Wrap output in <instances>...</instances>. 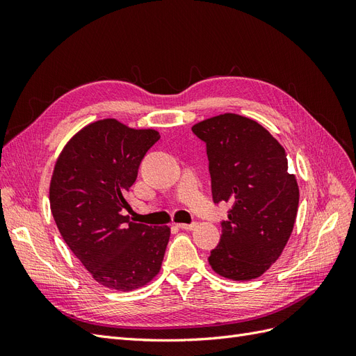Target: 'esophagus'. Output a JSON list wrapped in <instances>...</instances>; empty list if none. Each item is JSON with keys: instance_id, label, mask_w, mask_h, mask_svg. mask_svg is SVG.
Returning <instances> with one entry per match:
<instances>
[{"instance_id": "1", "label": "esophagus", "mask_w": 356, "mask_h": 356, "mask_svg": "<svg viewBox=\"0 0 356 356\" xmlns=\"http://www.w3.org/2000/svg\"><path fill=\"white\" fill-rule=\"evenodd\" d=\"M177 227L181 230H193L196 227V222H191V224H186V222H178Z\"/></svg>"}]
</instances>
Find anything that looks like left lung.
Segmentation results:
<instances>
[{
	"instance_id": "obj_1",
	"label": "left lung",
	"mask_w": 356,
	"mask_h": 356,
	"mask_svg": "<svg viewBox=\"0 0 356 356\" xmlns=\"http://www.w3.org/2000/svg\"><path fill=\"white\" fill-rule=\"evenodd\" d=\"M207 144L213 202H230L218 246L208 261L232 281L268 270L294 229L298 184L288 172L284 147L260 123L225 113L191 127Z\"/></svg>"
}]
</instances>
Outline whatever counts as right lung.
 I'll return each instance as SVG.
<instances>
[{
	"label": "right lung",
	"mask_w": 356,
	"mask_h": 356,
	"mask_svg": "<svg viewBox=\"0 0 356 356\" xmlns=\"http://www.w3.org/2000/svg\"><path fill=\"white\" fill-rule=\"evenodd\" d=\"M160 139L115 118L84 126L60 152L50 209L60 236L96 282L134 291L159 275L170 229L129 221L126 195L145 153Z\"/></svg>",
	"instance_id": "add662e5"
}]
</instances>
